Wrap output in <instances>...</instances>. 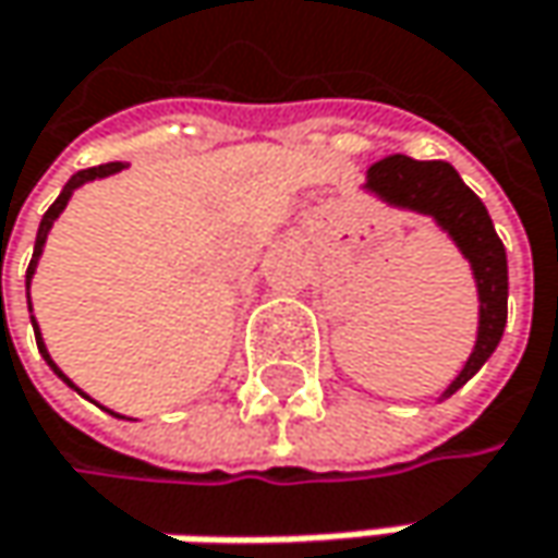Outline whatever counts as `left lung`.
<instances>
[{"label":"left lung","mask_w":558,"mask_h":558,"mask_svg":"<svg viewBox=\"0 0 558 558\" xmlns=\"http://www.w3.org/2000/svg\"><path fill=\"white\" fill-rule=\"evenodd\" d=\"M366 189L395 208H408L417 215H430L472 263V276L478 286V337L475 350L465 360L462 373L444 391L450 398L456 388L469 383L485 360L495 353L505 324H508V256L505 244L495 234L488 208L482 198L459 179L444 160H411L404 154L385 157L369 167Z\"/></svg>","instance_id":"1"}]
</instances>
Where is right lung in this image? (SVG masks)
I'll return each mask as SVG.
<instances>
[{"mask_svg": "<svg viewBox=\"0 0 558 558\" xmlns=\"http://www.w3.org/2000/svg\"><path fill=\"white\" fill-rule=\"evenodd\" d=\"M124 170V163H102V167H89V170H80L76 175H70V182L63 185V192L57 195V202L44 211V218H40V228H37V241H35V253H32V263H28V276H25V286H32V276H35V266L37 259H40V250H44V241H47V234H50V228H53V221H57V215L66 208V202H70V195H73V189H80L83 182H89V179H102V175H111V173H121ZM32 324H35V317H32ZM35 337H37V350H40V356L47 360V366L63 379V383L70 385V388H76V385L70 383L60 369H57V363L50 360V353H47V347H44V340H40V330H37L35 324ZM80 391V388H76Z\"/></svg>", "mask_w": 558, "mask_h": 558, "instance_id": "1", "label": "right lung"}]
</instances>
